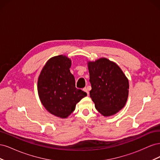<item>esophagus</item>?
Instances as JSON below:
<instances>
[{"label": "esophagus", "mask_w": 160, "mask_h": 160, "mask_svg": "<svg viewBox=\"0 0 160 160\" xmlns=\"http://www.w3.org/2000/svg\"><path fill=\"white\" fill-rule=\"evenodd\" d=\"M89 88H84L83 89V90H84V91H85L87 93H88V95H89Z\"/></svg>", "instance_id": "obj_1"}]
</instances>
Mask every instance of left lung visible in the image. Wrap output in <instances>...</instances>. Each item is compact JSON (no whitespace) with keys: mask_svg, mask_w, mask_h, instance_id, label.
<instances>
[{"mask_svg":"<svg viewBox=\"0 0 160 160\" xmlns=\"http://www.w3.org/2000/svg\"><path fill=\"white\" fill-rule=\"evenodd\" d=\"M90 97L95 107L104 116L118 113L126 103L129 81L115 62L105 58L89 62Z\"/></svg>","mask_w":160,"mask_h":160,"instance_id":"left-lung-1","label":"left lung"}]
</instances>
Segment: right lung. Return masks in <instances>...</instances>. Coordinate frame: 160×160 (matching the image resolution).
I'll use <instances>...</instances> for the list:
<instances>
[{
  "instance_id": "add662e5",
  "label": "right lung",
  "mask_w": 160,
  "mask_h": 160,
  "mask_svg": "<svg viewBox=\"0 0 160 160\" xmlns=\"http://www.w3.org/2000/svg\"><path fill=\"white\" fill-rule=\"evenodd\" d=\"M71 61L63 55L52 57L38 77L37 88L43 106L51 114L66 118L76 104L87 95L75 88V77L69 70Z\"/></svg>"
}]
</instances>
